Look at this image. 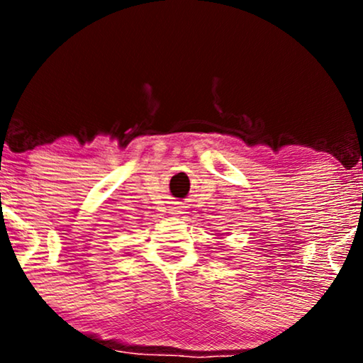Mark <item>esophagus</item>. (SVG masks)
<instances>
[{
    "label": "esophagus",
    "instance_id": "1",
    "mask_svg": "<svg viewBox=\"0 0 363 363\" xmlns=\"http://www.w3.org/2000/svg\"><path fill=\"white\" fill-rule=\"evenodd\" d=\"M182 206H172V208H170V213H172V215H179V213H182Z\"/></svg>",
    "mask_w": 363,
    "mask_h": 363
}]
</instances>
